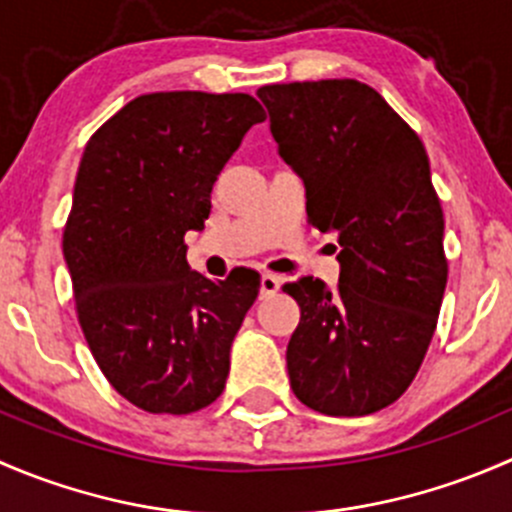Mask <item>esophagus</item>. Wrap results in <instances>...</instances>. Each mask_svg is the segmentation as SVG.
Segmentation results:
<instances>
[{
    "mask_svg": "<svg viewBox=\"0 0 512 512\" xmlns=\"http://www.w3.org/2000/svg\"><path fill=\"white\" fill-rule=\"evenodd\" d=\"M280 287H282L280 277L270 275V272H267V275H262V280H260V297H262V299L272 297V294L280 292Z\"/></svg>",
    "mask_w": 512,
    "mask_h": 512,
    "instance_id": "1",
    "label": "esophagus"
}]
</instances>
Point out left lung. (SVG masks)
I'll return each mask as SVG.
<instances>
[{"label":"left lung","mask_w":512,"mask_h":512,"mask_svg":"<svg viewBox=\"0 0 512 512\" xmlns=\"http://www.w3.org/2000/svg\"><path fill=\"white\" fill-rule=\"evenodd\" d=\"M277 151L302 178L309 223L339 235V285L282 289L302 317L287 344L294 396L327 416H366L414 381L448 280L443 210L426 148L354 79L257 89Z\"/></svg>","instance_id":"1"}]
</instances>
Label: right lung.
<instances>
[{
	"mask_svg": "<svg viewBox=\"0 0 512 512\" xmlns=\"http://www.w3.org/2000/svg\"><path fill=\"white\" fill-rule=\"evenodd\" d=\"M262 121L247 94L165 91L133 98L86 143L64 260L98 369L148 414H193L225 389L260 275L208 280L183 237L203 230L220 170Z\"/></svg>",
	"mask_w": 512,
	"mask_h": 512,
	"instance_id": "obj_1",
	"label": "right lung"
}]
</instances>
